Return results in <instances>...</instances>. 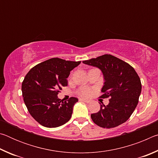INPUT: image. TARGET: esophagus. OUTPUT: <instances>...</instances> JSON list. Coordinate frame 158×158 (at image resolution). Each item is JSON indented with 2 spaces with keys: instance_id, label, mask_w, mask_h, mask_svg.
I'll use <instances>...</instances> for the list:
<instances>
[{
  "instance_id": "34e87169",
  "label": "esophagus",
  "mask_w": 158,
  "mask_h": 158,
  "mask_svg": "<svg viewBox=\"0 0 158 158\" xmlns=\"http://www.w3.org/2000/svg\"><path fill=\"white\" fill-rule=\"evenodd\" d=\"M79 101H82V102H84L85 103H90V100H85L84 98H80L79 99Z\"/></svg>"
}]
</instances>
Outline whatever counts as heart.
Wrapping results in <instances>:
<instances>
[{
  "instance_id": "1",
  "label": "heart",
  "mask_w": 158,
  "mask_h": 158,
  "mask_svg": "<svg viewBox=\"0 0 158 158\" xmlns=\"http://www.w3.org/2000/svg\"><path fill=\"white\" fill-rule=\"evenodd\" d=\"M81 94L83 96H84V97H88V96L91 94V90L87 89V88H84L81 90Z\"/></svg>"
}]
</instances>
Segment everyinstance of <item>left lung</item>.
<instances>
[{
    "label": "left lung",
    "instance_id": "8db88e82",
    "mask_svg": "<svg viewBox=\"0 0 158 158\" xmlns=\"http://www.w3.org/2000/svg\"><path fill=\"white\" fill-rule=\"evenodd\" d=\"M83 63L102 71L105 83L100 98H110L107 105L100 103V111L90 115L93 121L104 128L117 127L127 121L137 105L141 92V80L135 69L110 54Z\"/></svg>",
    "mask_w": 158,
    "mask_h": 158
}]
</instances>
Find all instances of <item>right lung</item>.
Instances as JSON below:
<instances>
[{"label": "right lung", "instance_id": "right-lung-1", "mask_svg": "<svg viewBox=\"0 0 158 158\" xmlns=\"http://www.w3.org/2000/svg\"><path fill=\"white\" fill-rule=\"evenodd\" d=\"M81 61L53 58L33 67L22 82L23 101L32 117L42 126L57 127L68 122L78 99L68 102L58 98L59 90L68 85L70 71Z\"/></svg>", "mask_w": 158, "mask_h": 158}]
</instances>
